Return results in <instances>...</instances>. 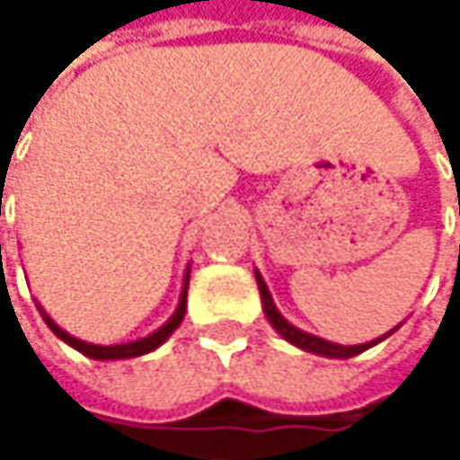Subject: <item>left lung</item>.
<instances>
[{
	"label": "left lung",
	"instance_id": "1",
	"mask_svg": "<svg viewBox=\"0 0 460 460\" xmlns=\"http://www.w3.org/2000/svg\"><path fill=\"white\" fill-rule=\"evenodd\" d=\"M255 279H258V290H261V301H263V314H266V320L271 322V327L288 341V343H293V346H298V349H304V351H312V354H320V357H330V359H349V357H357V354H362L365 349H370V346H376V343H381L384 338H389L394 330H389L386 335H381V338H376V341H367V343H357V346H341V343H330V341H324L320 335H312V332H304V330H298L296 324H290V322L285 320L282 314H279V309H277V304H274V298H271V293H269V288H266V282H263V277L255 271Z\"/></svg>",
	"mask_w": 460,
	"mask_h": 460
}]
</instances>
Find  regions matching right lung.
Returning <instances> with one entry per match:
<instances>
[{
	"instance_id": "add662e5",
	"label": "right lung",
	"mask_w": 460,
	"mask_h": 460,
	"mask_svg": "<svg viewBox=\"0 0 460 460\" xmlns=\"http://www.w3.org/2000/svg\"><path fill=\"white\" fill-rule=\"evenodd\" d=\"M2 197V194H0ZM189 271L191 269H186V277H183V290H181V298H178V306H175V312H172V317L164 322L159 330H154L151 335H146V338H138V341H128V343H114V346H98V343H87V341H79V338H74V335H68L63 327H58L55 322L49 320V314H47L45 309L37 304V309H40V314H42V320L45 324L63 341V343H68L71 349H76V351H82L84 357H90V359H130V357H140V354H148V351H154V349H159L172 332H175V327L183 322V314H186V290H189Z\"/></svg>"
}]
</instances>
